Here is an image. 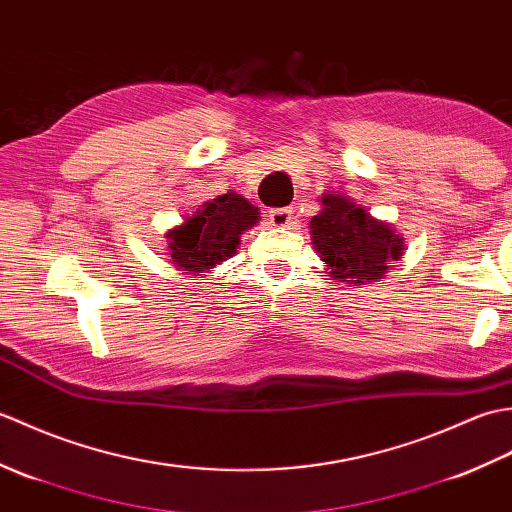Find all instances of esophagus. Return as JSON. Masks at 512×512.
I'll return each instance as SVG.
<instances>
[{"label": "esophagus", "instance_id": "1", "mask_svg": "<svg viewBox=\"0 0 512 512\" xmlns=\"http://www.w3.org/2000/svg\"><path fill=\"white\" fill-rule=\"evenodd\" d=\"M270 224L273 226H288L292 222V209L290 206H281V209H273L268 213Z\"/></svg>", "mask_w": 512, "mask_h": 512}]
</instances>
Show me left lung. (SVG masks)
<instances>
[{
    "instance_id": "1",
    "label": "left lung",
    "mask_w": 512,
    "mask_h": 512,
    "mask_svg": "<svg viewBox=\"0 0 512 512\" xmlns=\"http://www.w3.org/2000/svg\"><path fill=\"white\" fill-rule=\"evenodd\" d=\"M321 204L319 215L310 220V235L330 277L354 286L383 279L389 264L402 255L400 235L345 195L325 193Z\"/></svg>"
}]
</instances>
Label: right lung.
<instances>
[{
    "label": "right lung",
    "mask_w": 512,
    "mask_h": 512,
    "mask_svg": "<svg viewBox=\"0 0 512 512\" xmlns=\"http://www.w3.org/2000/svg\"><path fill=\"white\" fill-rule=\"evenodd\" d=\"M259 220L257 206L239 193H224L204 202L182 226L167 233L171 262L189 275L204 273L233 257L242 233Z\"/></svg>",
    "instance_id": "add662e5"
}]
</instances>
